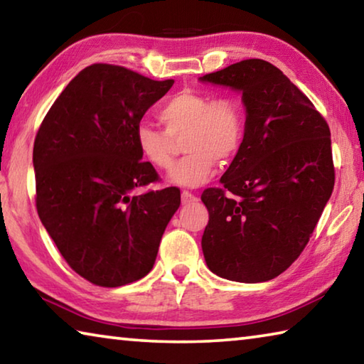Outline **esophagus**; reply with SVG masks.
I'll return each instance as SVG.
<instances>
[{
  "instance_id": "1",
  "label": "esophagus",
  "mask_w": 364,
  "mask_h": 364,
  "mask_svg": "<svg viewBox=\"0 0 364 364\" xmlns=\"http://www.w3.org/2000/svg\"><path fill=\"white\" fill-rule=\"evenodd\" d=\"M181 202L184 205H191V204H196L197 202V197L194 194H191L189 191H183L181 193Z\"/></svg>"
}]
</instances>
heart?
I'll return each instance as SVG.
<instances>
[{
	"label": "heart",
	"mask_w": 364,
	"mask_h": 364,
	"mask_svg": "<svg viewBox=\"0 0 364 364\" xmlns=\"http://www.w3.org/2000/svg\"><path fill=\"white\" fill-rule=\"evenodd\" d=\"M162 130L149 125L136 128V146L147 162L159 170L173 165V143L181 139L186 152L168 180L178 186L196 188L212 176L215 162L226 164L241 151L245 136V114L236 97H213L184 90L162 104L157 112Z\"/></svg>",
	"instance_id": "heart-1"
}]
</instances>
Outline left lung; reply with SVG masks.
<instances>
[{
  "label": "left lung",
  "mask_w": 364,
  "mask_h": 364,
  "mask_svg": "<svg viewBox=\"0 0 364 364\" xmlns=\"http://www.w3.org/2000/svg\"><path fill=\"white\" fill-rule=\"evenodd\" d=\"M200 80L241 91L247 114L221 186L200 196L207 267L230 281H269L304 252L334 189L329 127L267 60L245 59Z\"/></svg>",
  "instance_id": "left-lung-1"
}]
</instances>
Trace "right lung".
<instances>
[{"mask_svg":"<svg viewBox=\"0 0 364 364\" xmlns=\"http://www.w3.org/2000/svg\"><path fill=\"white\" fill-rule=\"evenodd\" d=\"M175 80L112 64L86 67L48 110L33 144L36 210L69 267L101 287L149 273L180 189L134 194L160 178L136 128Z\"/></svg>","mask_w":364,"mask_h":364,"instance_id":"1","label":"right lung"}]
</instances>
